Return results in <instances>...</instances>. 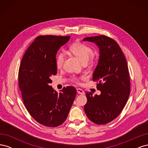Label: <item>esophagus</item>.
Masks as SVG:
<instances>
[{"instance_id":"obj_1","label":"esophagus","mask_w":148,"mask_h":148,"mask_svg":"<svg viewBox=\"0 0 148 148\" xmlns=\"http://www.w3.org/2000/svg\"><path fill=\"white\" fill-rule=\"evenodd\" d=\"M77 92L78 94H80V95H84V94L83 90H82V89H80V88H77Z\"/></svg>"}]
</instances>
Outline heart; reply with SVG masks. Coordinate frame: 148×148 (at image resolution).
<instances>
[{
	"instance_id": "obj_1",
	"label": "heart",
	"mask_w": 148,
	"mask_h": 148,
	"mask_svg": "<svg viewBox=\"0 0 148 148\" xmlns=\"http://www.w3.org/2000/svg\"><path fill=\"white\" fill-rule=\"evenodd\" d=\"M69 51L77 57L83 64H86L87 62L90 64H94L99 59V54L92 52V48L84 43H75L70 46ZM65 53L62 52H59L56 56V64L57 69H61L65 61ZM73 80L78 82V78L76 77H72Z\"/></svg>"
}]
</instances>
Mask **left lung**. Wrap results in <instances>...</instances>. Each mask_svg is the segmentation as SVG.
I'll list each match as a JSON object with an SVG mask.
<instances>
[{
  "label": "left lung",
  "mask_w": 148,
  "mask_h": 148,
  "mask_svg": "<svg viewBox=\"0 0 148 148\" xmlns=\"http://www.w3.org/2000/svg\"><path fill=\"white\" fill-rule=\"evenodd\" d=\"M83 41L95 42L99 48V59L92 75L97 82L100 95L86 92L85 114L92 122L104 125L117 118L122 111L130 92L127 60L115 40L104 35L85 38Z\"/></svg>",
  "instance_id": "obj_1"
}]
</instances>
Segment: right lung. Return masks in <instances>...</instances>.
Wrapping results in <instances>:
<instances>
[{"instance_id":"obj_1","label":"right lung","mask_w":148,"mask_h":148,"mask_svg":"<svg viewBox=\"0 0 148 148\" xmlns=\"http://www.w3.org/2000/svg\"><path fill=\"white\" fill-rule=\"evenodd\" d=\"M70 36H39L22 58L18 71L19 88L24 105L36 122L56 127L67 118L77 95L73 86L64 87L58 94L49 83L57 74L56 57Z\"/></svg>"}]
</instances>
